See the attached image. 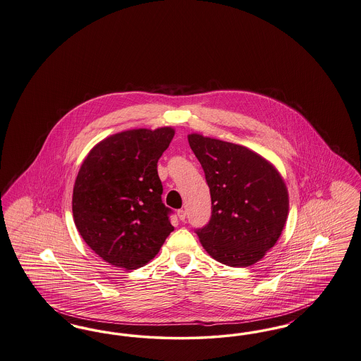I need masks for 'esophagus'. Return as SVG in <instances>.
I'll use <instances>...</instances> for the list:
<instances>
[{"label":"esophagus","instance_id":"esophagus-1","mask_svg":"<svg viewBox=\"0 0 361 361\" xmlns=\"http://www.w3.org/2000/svg\"><path fill=\"white\" fill-rule=\"evenodd\" d=\"M178 219L180 221H185L186 220V212L183 210V209H180V210H178Z\"/></svg>","mask_w":361,"mask_h":361}]
</instances>
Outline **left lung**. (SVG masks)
Returning a JSON list of instances; mask_svg holds the SVG:
<instances>
[{
  "instance_id": "1",
  "label": "left lung",
  "mask_w": 361,
  "mask_h": 361,
  "mask_svg": "<svg viewBox=\"0 0 361 361\" xmlns=\"http://www.w3.org/2000/svg\"><path fill=\"white\" fill-rule=\"evenodd\" d=\"M210 188L212 217L195 231L213 259L229 267L259 262L282 235L288 192L278 170L250 148L188 135Z\"/></svg>"
}]
</instances>
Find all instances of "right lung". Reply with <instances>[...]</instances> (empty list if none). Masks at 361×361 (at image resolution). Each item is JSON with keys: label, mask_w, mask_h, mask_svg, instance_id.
<instances>
[{"label": "right lung", "mask_w": 361, "mask_h": 361, "mask_svg": "<svg viewBox=\"0 0 361 361\" xmlns=\"http://www.w3.org/2000/svg\"><path fill=\"white\" fill-rule=\"evenodd\" d=\"M173 135L171 126L116 133L98 142L80 166L74 222L85 243L111 266L147 264L173 231L157 175V160Z\"/></svg>", "instance_id": "right-lung-1"}]
</instances>
